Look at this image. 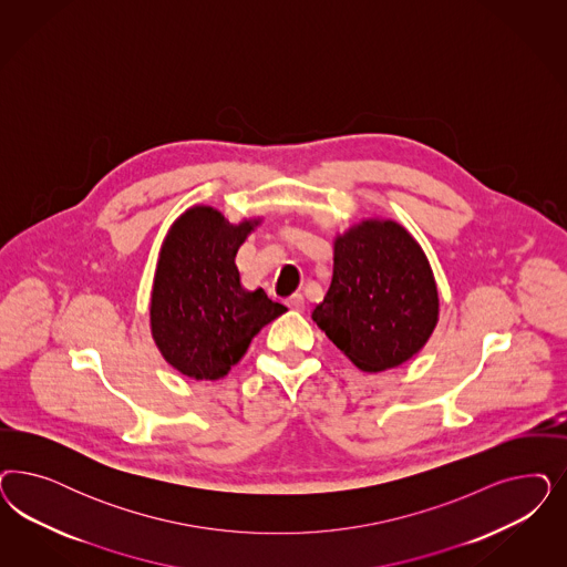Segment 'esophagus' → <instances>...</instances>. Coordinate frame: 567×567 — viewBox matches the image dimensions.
Returning a JSON list of instances; mask_svg holds the SVG:
<instances>
[{
    "mask_svg": "<svg viewBox=\"0 0 567 567\" xmlns=\"http://www.w3.org/2000/svg\"><path fill=\"white\" fill-rule=\"evenodd\" d=\"M286 305H288L292 311H305V296H302V293H292V296L286 300Z\"/></svg>",
    "mask_w": 567,
    "mask_h": 567,
    "instance_id": "obj_1",
    "label": "esophagus"
}]
</instances>
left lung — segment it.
<instances>
[{
  "mask_svg": "<svg viewBox=\"0 0 567 567\" xmlns=\"http://www.w3.org/2000/svg\"><path fill=\"white\" fill-rule=\"evenodd\" d=\"M312 321L361 371L417 354L439 321V290L420 244L394 220H363L333 244V275Z\"/></svg>",
  "mask_w": 567,
  "mask_h": 567,
  "instance_id": "8db88e82",
  "label": "left lung"
}]
</instances>
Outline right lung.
Listing matches in <instances>:
<instances>
[{"mask_svg":"<svg viewBox=\"0 0 567 567\" xmlns=\"http://www.w3.org/2000/svg\"><path fill=\"white\" fill-rule=\"evenodd\" d=\"M256 225H231L219 210L194 206L166 236L150 321L166 363L187 378L219 380L256 333L288 311L265 290L241 286L236 255Z\"/></svg>","mask_w":567,"mask_h":567,"instance_id":"obj_1","label":"right lung"}]
</instances>
